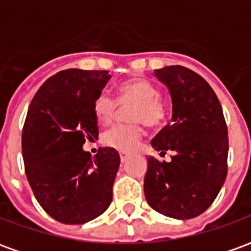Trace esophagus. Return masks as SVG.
<instances>
[{"label":"esophagus","instance_id":"34e87169","mask_svg":"<svg viewBox=\"0 0 251 251\" xmlns=\"http://www.w3.org/2000/svg\"><path fill=\"white\" fill-rule=\"evenodd\" d=\"M120 157H121V161H122V163H125L126 160H127V158L130 157V156H129V154H127V153L121 152V153H120Z\"/></svg>","mask_w":251,"mask_h":251}]
</instances>
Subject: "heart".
I'll return each instance as SVG.
<instances>
[{
    "label": "heart",
    "mask_w": 251,
    "mask_h": 251,
    "mask_svg": "<svg viewBox=\"0 0 251 251\" xmlns=\"http://www.w3.org/2000/svg\"><path fill=\"white\" fill-rule=\"evenodd\" d=\"M117 93L118 100L106 91L99 93L93 104L94 115L98 122L109 125L115 118L120 104L134 103L129 110V120L134 122L113 126L102 137V141L107 147L120 152H133L144 133L138 121L148 126L161 125L167 117V106L160 99V90L147 79L121 83Z\"/></svg>",
    "instance_id": "obj_1"
}]
</instances>
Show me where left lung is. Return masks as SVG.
Instances as JSON below:
<instances>
[{"label": "left lung", "mask_w": 251, "mask_h": 251, "mask_svg": "<svg viewBox=\"0 0 251 251\" xmlns=\"http://www.w3.org/2000/svg\"><path fill=\"white\" fill-rule=\"evenodd\" d=\"M154 75L169 90L172 122L153 138L152 147L175 154L171 163L148 158L144 192L153 210L191 219L212 204L226 180V121L216 94L196 72L168 66Z\"/></svg>", "instance_id": "obj_1"}]
</instances>
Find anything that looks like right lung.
<instances>
[{
    "instance_id": "1",
    "label": "right lung",
    "mask_w": 251,
    "mask_h": 251,
    "mask_svg": "<svg viewBox=\"0 0 251 251\" xmlns=\"http://www.w3.org/2000/svg\"><path fill=\"white\" fill-rule=\"evenodd\" d=\"M107 71L64 70L35 94L23 127L25 175L47 214L66 225H83L102 215L113 199L120 167L114 148L91 157L86 138L98 137L93 104L109 82Z\"/></svg>"
}]
</instances>
